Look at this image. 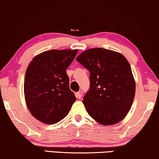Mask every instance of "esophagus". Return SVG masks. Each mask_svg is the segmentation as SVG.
<instances>
[{
	"instance_id": "34e87169",
	"label": "esophagus",
	"mask_w": 159,
	"mask_h": 159,
	"mask_svg": "<svg viewBox=\"0 0 159 159\" xmlns=\"http://www.w3.org/2000/svg\"><path fill=\"white\" fill-rule=\"evenodd\" d=\"M81 97H82V92L81 91L78 92L77 93H76V98H78V99H81Z\"/></svg>"
}]
</instances>
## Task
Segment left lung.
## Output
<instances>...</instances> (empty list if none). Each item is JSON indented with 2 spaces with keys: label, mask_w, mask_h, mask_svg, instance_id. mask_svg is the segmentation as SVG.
Instances as JSON below:
<instances>
[{
  "label": "left lung",
  "mask_w": 159,
  "mask_h": 159,
  "mask_svg": "<svg viewBox=\"0 0 159 159\" xmlns=\"http://www.w3.org/2000/svg\"><path fill=\"white\" fill-rule=\"evenodd\" d=\"M76 61L90 73V88L83 100L89 116L103 125L123 120L136 91L135 80L126 58L118 52L96 48L84 51Z\"/></svg>",
  "instance_id": "obj_1"
}]
</instances>
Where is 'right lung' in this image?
I'll return each mask as SVG.
<instances>
[{"label": "right lung", "mask_w": 159, "mask_h": 159, "mask_svg": "<svg viewBox=\"0 0 159 159\" xmlns=\"http://www.w3.org/2000/svg\"><path fill=\"white\" fill-rule=\"evenodd\" d=\"M78 50H51L38 54L28 66L24 80L26 106L45 124H55L69 113L76 98L70 89L66 69Z\"/></svg>", "instance_id": "obj_1"}]
</instances>
